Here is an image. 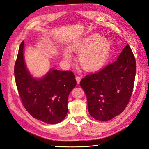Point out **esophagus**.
<instances>
[{
  "instance_id": "esophagus-1",
  "label": "esophagus",
  "mask_w": 149,
  "mask_h": 149,
  "mask_svg": "<svg viewBox=\"0 0 149 149\" xmlns=\"http://www.w3.org/2000/svg\"><path fill=\"white\" fill-rule=\"evenodd\" d=\"M76 82H77L78 84H79L80 83V81H81V78L79 77V76H76Z\"/></svg>"
}]
</instances>
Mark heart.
I'll use <instances>...</instances> for the list:
<instances>
[{"label": "heart", "instance_id": "obj_1", "mask_svg": "<svg viewBox=\"0 0 149 149\" xmlns=\"http://www.w3.org/2000/svg\"><path fill=\"white\" fill-rule=\"evenodd\" d=\"M70 50L79 53L78 63L86 72L100 70L106 64L111 52V44L105 38L98 34H92L78 40L70 47ZM66 60L70 59L69 53H64Z\"/></svg>", "mask_w": 149, "mask_h": 149}]
</instances>
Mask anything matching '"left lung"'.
<instances>
[{"instance_id": "left-lung-1", "label": "left lung", "mask_w": 149, "mask_h": 149, "mask_svg": "<svg viewBox=\"0 0 149 149\" xmlns=\"http://www.w3.org/2000/svg\"><path fill=\"white\" fill-rule=\"evenodd\" d=\"M136 73V59L127 44L117 61L81 80L91 116L107 121L122 113L132 96Z\"/></svg>"}]
</instances>
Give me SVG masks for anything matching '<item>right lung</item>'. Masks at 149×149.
Masks as SVG:
<instances>
[{
	"mask_svg": "<svg viewBox=\"0 0 149 149\" xmlns=\"http://www.w3.org/2000/svg\"><path fill=\"white\" fill-rule=\"evenodd\" d=\"M20 44L15 63V83L22 104L33 117L47 124L59 123L68 112V97L76 85L71 71L52 70L41 79L31 77L24 59Z\"/></svg>",
	"mask_w": 149,
	"mask_h": 149,
	"instance_id": "add662e5",
	"label": "right lung"
}]
</instances>
